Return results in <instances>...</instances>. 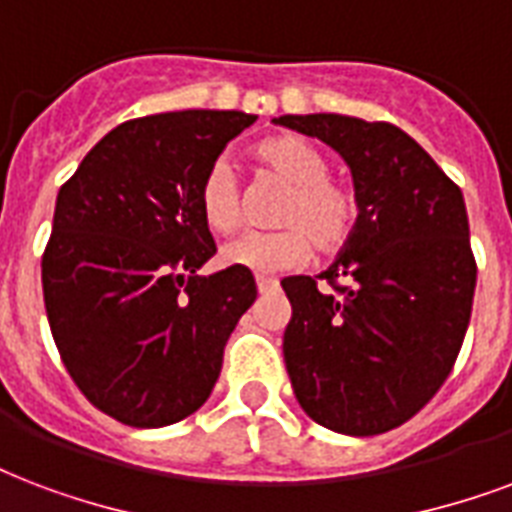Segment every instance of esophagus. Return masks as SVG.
<instances>
[{
    "mask_svg": "<svg viewBox=\"0 0 512 512\" xmlns=\"http://www.w3.org/2000/svg\"><path fill=\"white\" fill-rule=\"evenodd\" d=\"M279 287V282L276 279H271V276H257V290L260 292H271Z\"/></svg>",
    "mask_w": 512,
    "mask_h": 512,
    "instance_id": "1",
    "label": "esophagus"
}]
</instances>
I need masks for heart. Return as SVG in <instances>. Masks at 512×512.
Segmentation results:
<instances>
[{
  "label": "heart",
  "instance_id": "obj_1",
  "mask_svg": "<svg viewBox=\"0 0 512 512\" xmlns=\"http://www.w3.org/2000/svg\"><path fill=\"white\" fill-rule=\"evenodd\" d=\"M257 163L290 187L276 222L284 230H249L222 247V260L257 276L284 273L306 263L308 249L333 255L354 236L360 204L349 187L330 179V163L300 136H276L255 147ZM198 209L214 233L241 225V190L225 163H214L198 187Z\"/></svg>",
  "mask_w": 512,
  "mask_h": 512
}]
</instances>
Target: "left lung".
Here are the masks:
<instances>
[{"mask_svg": "<svg viewBox=\"0 0 512 512\" xmlns=\"http://www.w3.org/2000/svg\"><path fill=\"white\" fill-rule=\"evenodd\" d=\"M273 123L330 144L349 163L360 204L357 230L327 271L282 279L292 389L322 427L381 435L435 397L470 325L478 265L462 190L384 120L282 115Z\"/></svg>", "mask_w": 512, "mask_h": 512, "instance_id": "1", "label": "left lung"}]
</instances>
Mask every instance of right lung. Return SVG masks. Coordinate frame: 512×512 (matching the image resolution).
I'll list each match as a JSON object with an SVG mask.
<instances>
[{
    "label": "right lung",
    "mask_w": 512,
    "mask_h": 512,
    "mask_svg": "<svg viewBox=\"0 0 512 512\" xmlns=\"http://www.w3.org/2000/svg\"><path fill=\"white\" fill-rule=\"evenodd\" d=\"M247 112L187 109L112 128L66 179L42 255L50 333L77 389L128 427H166L209 400L222 351L257 298L217 252L198 187Z\"/></svg>",
    "instance_id": "right-lung-1"
}]
</instances>
